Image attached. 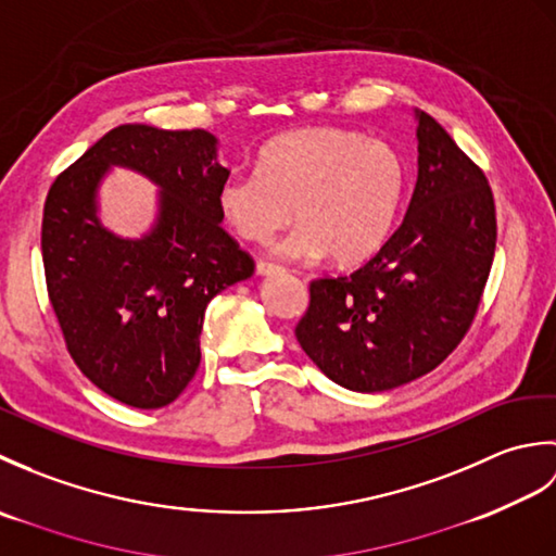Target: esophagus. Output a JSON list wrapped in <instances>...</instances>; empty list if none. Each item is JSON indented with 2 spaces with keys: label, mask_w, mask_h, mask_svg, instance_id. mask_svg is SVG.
<instances>
[{
  "label": "esophagus",
  "mask_w": 556,
  "mask_h": 556,
  "mask_svg": "<svg viewBox=\"0 0 556 556\" xmlns=\"http://www.w3.org/2000/svg\"><path fill=\"white\" fill-rule=\"evenodd\" d=\"M255 271L260 277H271V275H281L285 271V267H279L275 263H265V260H260V263L255 265Z\"/></svg>",
  "instance_id": "34e87169"
}]
</instances>
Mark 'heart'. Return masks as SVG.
I'll return each mask as SVG.
<instances>
[{
	"instance_id": "b5f03b06",
	"label": "heart",
	"mask_w": 556,
	"mask_h": 556,
	"mask_svg": "<svg viewBox=\"0 0 556 556\" xmlns=\"http://www.w3.org/2000/svg\"><path fill=\"white\" fill-rule=\"evenodd\" d=\"M406 193V164L384 140L337 126H313L271 138L257 172L229 174L217 210L243 241L265 243L291 219L277 245L289 260L329 255L337 265L372 257L394 229Z\"/></svg>"
}]
</instances>
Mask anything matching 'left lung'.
<instances>
[{
    "label": "left lung",
    "instance_id": "8db88e82",
    "mask_svg": "<svg viewBox=\"0 0 556 556\" xmlns=\"http://www.w3.org/2000/svg\"><path fill=\"white\" fill-rule=\"evenodd\" d=\"M413 114L418 179L404 222L353 275L313 281L296 327L305 356L361 394L418 380L458 346L497 245L485 174L430 114Z\"/></svg>",
    "mask_w": 556,
    "mask_h": 556
}]
</instances>
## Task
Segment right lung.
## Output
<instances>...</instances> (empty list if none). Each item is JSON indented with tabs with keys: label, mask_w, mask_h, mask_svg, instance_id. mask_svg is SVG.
Wrapping results in <instances>:
<instances>
[{
	"label": "right lung",
	"mask_w": 556,
	"mask_h": 556,
	"mask_svg": "<svg viewBox=\"0 0 556 556\" xmlns=\"http://www.w3.org/2000/svg\"><path fill=\"white\" fill-rule=\"evenodd\" d=\"M219 140L146 124L116 126L56 176L45 200L47 291L71 358L104 394L162 408L200 365L207 303L253 277V260L222 229ZM122 166L159 186L151 229L131 240L99 219V188Z\"/></svg>",
	"instance_id": "add662e5"
}]
</instances>
